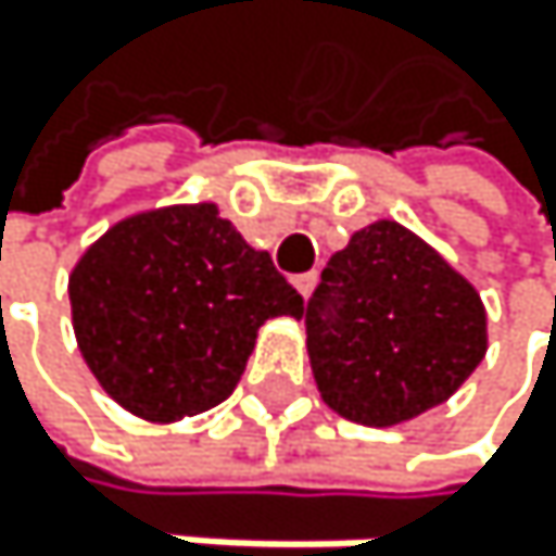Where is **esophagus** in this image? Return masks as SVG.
Instances as JSON below:
<instances>
[{"label": "esophagus", "instance_id": "esophagus-1", "mask_svg": "<svg viewBox=\"0 0 556 556\" xmlns=\"http://www.w3.org/2000/svg\"><path fill=\"white\" fill-rule=\"evenodd\" d=\"M293 287H296V293L306 300V296H309V290L316 287V273H300V276H293Z\"/></svg>", "mask_w": 556, "mask_h": 556}]
</instances>
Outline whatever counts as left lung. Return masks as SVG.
<instances>
[{
	"mask_svg": "<svg viewBox=\"0 0 556 556\" xmlns=\"http://www.w3.org/2000/svg\"><path fill=\"white\" fill-rule=\"evenodd\" d=\"M306 350L327 407L363 427L414 420L486 353L477 290L400 223L380 219L333 253L306 300Z\"/></svg>",
	"mask_w": 556,
	"mask_h": 556,
	"instance_id": "8db88e82",
	"label": "left lung"
}]
</instances>
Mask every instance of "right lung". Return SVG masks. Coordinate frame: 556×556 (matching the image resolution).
<instances>
[{
	"mask_svg": "<svg viewBox=\"0 0 556 556\" xmlns=\"http://www.w3.org/2000/svg\"><path fill=\"white\" fill-rule=\"evenodd\" d=\"M73 330L119 407L173 424L237 390L256 330L303 296L213 203L116 223L70 276Z\"/></svg>",
	"mask_w": 556,
	"mask_h": 556,
	"instance_id": "add662e5",
	"label": "right lung"
}]
</instances>
